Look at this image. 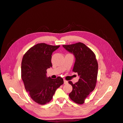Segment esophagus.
<instances>
[{
    "label": "esophagus",
    "mask_w": 123,
    "mask_h": 123,
    "mask_svg": "<svg viewBox=\"0 0 123 123\" xmlns=\"http://www.w3.org/2000/svg\"><path fill=\"white\" fill-rule=\"evenodd\" d=\"M64 84H68V81H66V80H64Z\"/></svg>",
    "instance_id": "obj_1"
}]
</instances>
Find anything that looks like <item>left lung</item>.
Instances as JSON below:
<instances>
[{
	"instance_id": "8db88e82",
	"label": "left lung",
	"mask_w": 123,
	"mask_h": 123,
	"mask_svg": "<svg viewBox=\"0 0 123 123\" xmlns=\"http://www.w3.org/2000/svg\"><path fill=\"white\" fill-rule=\"evenodd\" d=\"M62 46L74 54L75 62L72 71L77 72L80 76L78 82L75 83L68 82L72 86V91L69 96L73 101L82 105L96 87L98 68L96 55L92 50L81 42Z\"/></svg>"
}]
</instances>
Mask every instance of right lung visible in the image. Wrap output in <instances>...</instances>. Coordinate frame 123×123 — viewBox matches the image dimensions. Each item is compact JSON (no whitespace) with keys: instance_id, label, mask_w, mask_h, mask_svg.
Segmentation results:
<instances>
[{"instance_id":"add662e5","label":"right lung","mask_w":123,"mask_h":123,"mask_svg":"<svg viewBox=\"0 0 123 123\" xmlns=\"http://www.w3.org/2000/svg\"><path fill=\"white\" fill-rule=\"evenodd\" d=\"M60 45L41 43L35 45L25 53L22 61L21 77L31 98L40 105L50 101L56 89L64 84L63 79L47 78L46 69L52 67V54Z\"/></svg>"}]
</instances>
